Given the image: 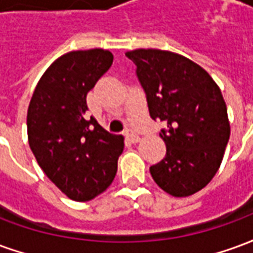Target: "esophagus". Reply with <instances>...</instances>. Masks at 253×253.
Listing matches in <instances>:
<instances>
[{
	"label": "esophagus",
	"mask_w": 253,
	"mask_h": 253,
	"mask_svg": "<svg viewBox=\"0 0 253 253\" xmlns=\"http://www.w3.org/2000/svg\"><path fill=\"white\" fill-rule=\"evenodd\" d=\"M125 137H126L127 139H128V141L132 143L139 142V139H141V138H139V135H138V134H135L134 131H131V130H127V131L125 132Z\"/></svg>",
	"instance_id": "obj_1"
}]
</instances>
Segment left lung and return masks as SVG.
<instances>
[{"label": "left lung", "instance_id": "1", "mask_svg": "<svg viewBox=\"0 0 253 253\" xmlns=\"http://www.w3.org/2000/svg\"><path fill=\"white\" fill-rule=\"evenodd\" d=\"M126 57L137 66L152 119L167 123L160 131L167 154L150 167L152 177L169 195H192L217 173L230 137L222 93L205 69L183 55L139 48Z\"/></svg>", "mask_w": 253, "mask_h": 253}]
</instances>
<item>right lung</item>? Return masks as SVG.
I'll use <instances>...</instances> for the list:
<instances>
[{
	"label": "right lung",
	"mask_w": 253,
	"mask_h": 253,
	"mask_svg": "<svg viewBox=\"0 0 253 253\" xmlns=\"http://www.w3.org/2000/svg\"><path fill=\"white\" fill-rule=\"evenodd\" d=\"M112 61L103 48L67 52L42 76L28 107L31 150L47 177L73 201H90L110 187L125 148L122 135L84 116L86 94Z\"/></svg>",
	"instance_id": "obj_1"
}]
</instances>
